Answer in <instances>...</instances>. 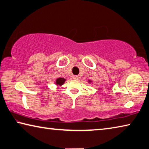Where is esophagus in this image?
<instances>
[{"instance_id":"obj_1","label":"esophagus","mask_w":149,"mask_h":149,"mask_svg":"<svg viewBox=\"0 0 149 149\" xmlns=\"http://www.w3.org/2000/svg\"><path fill=\"white\" fill-rule=\"evenodd\" d=\"M73 78H74V79H79V75H74V76H73Z\"/></svg>"}]
</instances>
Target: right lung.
<instances>
[{"label": "right lung", "instance_id": "right-lung-1", "mask_svg": "<svg viewBox=\"0 0 149 149\" xmlns=\"http://www.w3.org/2000/svg\"><path fill=\"white\" fill-rule=\"evenodd\" d=\"M65 82V79L64 78H62V77H60V78H58L56 81V84L58 85H63V84Z\"/></svg>", "mask_w": 149, "mask_h": 149}]
</instances>
